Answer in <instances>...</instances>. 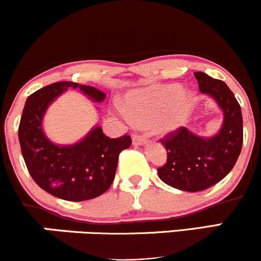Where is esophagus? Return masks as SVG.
I'll use <instances>...</instances> for the list:
<instances>
[{"mask_svg":"<svg viewBox=\"0 0 261 261\" xmlns=\"http://www.w3.org/2000/svg\"><path fill=\"white\" fill-rule=\"evenodd\" d=\"M133 142H134V145H136V146L145 145L146 143L145 136H142V135H139V134H134L133 135Z\"/></svg>","mask_w":261,"mask_h":261,"instance_id":"34e87169","label":"esophagus"}]
</instances>
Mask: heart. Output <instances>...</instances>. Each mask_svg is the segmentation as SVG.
<instances>
[{
    "label": "heart",
    "instance_id": "b5f03b06",
    "mask_svg": "<svg viewBox=\"0 0 261 261\" xmlns=\"http://www.w3.org/2000/svg\"><path fill=\"white\" fill-rule=\"evenodd\" d=\"M193 97L179 85L154 86L128 93L124 109L131 121L152 125L160 135L175 133L187 120Z\"/></svg>",
    "mask_w": 261,
    "mask_h": 261
}]
</instances>
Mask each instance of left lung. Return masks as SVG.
<instances>
[{"label": "left lung", "mask_w": 261, "mask_h": 261, "mask_svg": "<svg viewBox=\"0 0 261 261\" xmlns=\"http://www.w3.org/2000/svg\"><path fill=\"white\" fill-rule=\"evenodd\" d=\"M200 92L214 98L223 112V124L215 136L200 137L179 127L161 143L166 164L157 169L162 181L182 191H201L221 181L234 167L243 145L241 106L228 86L203 72H195Z\"/></svg>", "instance_id": "obj_1"}]
</instances>
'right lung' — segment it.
Listing matches in <instances>:
<instances>
[{
    "label": "right lung",
    "mask_w": 261,
    "mask_h": 261,
    "mask_svg": "<svg viewBox=\"0 0 261 261\" xmlns=\"http://www.w3.org/2000/svg\"><path fill=\"white\" fill-rule=\"evenodd\" d=\"M80 89L93 101L100 103L106 93L74 82H56L28 97L18 127V139L29 174L43 190L67 201H86L106 193L115 178L119 154L131 146V136H106L95 126L80 142L59 146L45 136L43 116L55 98Z\"/></svg>",
    "instance_id": "right-lung-1"
}]
</instances>
